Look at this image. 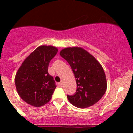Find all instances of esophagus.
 Wrapping results in <instances>:
<instances>
[{
  "label": "esophagus",
  "mask_w": 133,
  "mask_h": 133,
  "mask_svg": "<svg viewBox=\"0 0 133 133\" xmlns=\"http://www.w3.org/2000/svg\"><path fill=\"white\" fill-rule=\"evenodd\" d=\"M59 85L61 86V87H62V86H63V82H61V83H59Z\"/></svg>",
  "instance_id": "obj_1"
}]
</instances>
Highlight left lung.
<instances>
[{
    "instance_id": "left-lung-1",
    "label": "left lung",
    "mask_w": 133,
    "mask_h": 133,
    "mask_svg": "<svg viewBox=\"0 0 133 133\" xmlns=\"http://www.w3.org/2000/svg\"><path fill=\"white\" fill-rule=\"evenodd\" d=\"M72 69L77 82V92L67 95L69 102L78 108H88L97 103L107 89L106 75L100 63L85 49L67 47L60 52Z\"/></svg>"
}]
</instances>
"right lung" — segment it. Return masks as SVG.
<instances>
[{"instance_id": "right-lung-1", "label": "right lung", "mask_w": 133, "mask_h": 133, "mask_svg": "<svg viewBox=\"0 0 133 133\" xmlns=\"http://www.w3.org/2000/svg\"><path fill=\"white\" fill-rule=\"evenodd\" d=\"M58 49L52 45H41L32 52L18 69L15 86L18 95L30 105L40 107L50 101L56 85L48 72L51 59Z\"/></svg>"}]
</instances>
